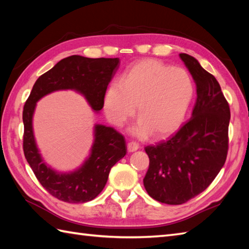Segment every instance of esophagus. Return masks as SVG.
I'll return each mask as SVG.
<instances>
[{
  "instance_id": "1",
  "label": "esophagus",
  "mask_w": 249,
  "mask_h": 249,
  "mask_svg": "<svg viewBox=\"0 0 249 249\" xmlns=\"http://www.w3.org/2000/svg\"><path fill=\"white\" fill-rule=\"evenodd\" d=\"M139 149V144L136 143V142H129V143L127 144V150L128 152H135Z\"/></svg>"
}]
</instances>
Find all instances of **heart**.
<instances>
[{
    "instance_id": "heart-1",
    "label": "heart",
    "mask_w": 249,
    "mask_h": 249,
    "mask_svg": "<svg viewBox=\"0 0 249 249\" xmlns=\"http://www.w3.org/2000/svg\"><path fill=\"white\" fill-rule=\"evenodd\" d=\"M194 95L189 73L155 59L142 60L126 71L121 80L109 84L104 98L108 120L123 126L135 114L133 133L163 138L177 131L186 116Z\"/></svg>"
}]
</instances>
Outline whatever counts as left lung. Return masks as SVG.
Returning a JSON list of instances; mask_svg holds the SVG:
<instances>
[{
  "mask_svg": "<svg viewBox=\"0 0 249 249\" xmlns=\"http://www.w3.org/2000/svg\"><path fill=\"white\" fill-rule=\"evenodd\" d=\"M197 88L190 120L170 139L146 146L150 166L143 184L153 199L182 204L202 193L225 165L229 105L218 81L186 53L179 54Z\"/></svg>",
  "mask_w": 249,
  "mask_h": 249,
  "instance_id": "1",
  "label": "left lung"
}]
</instances>
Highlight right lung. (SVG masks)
<instances>
[{"label": "right lung", "instance_id": "add662e5", "mask_svg": "<svg viewBox=\"0 0 249 249\" xmlns=\"http://www.w3.org/2000/svg\"><path fill=\"white\" fill-rule=\"evenodd\" d=\"M119 66V57H65L37 79L25 102L22 120L26 161L47 192L64 202L83 203L96 198L108 181L111 168L127 153L126 142L112 127L94 124L93 143L82 165L70 172L56 171L44 160L36 143L33 129L36 104L48 94L71 89L81 94L94 112L99 113L108 84Z\"/></svg>", "mask_w": 249, "mask_h": 249}]
</instances>
